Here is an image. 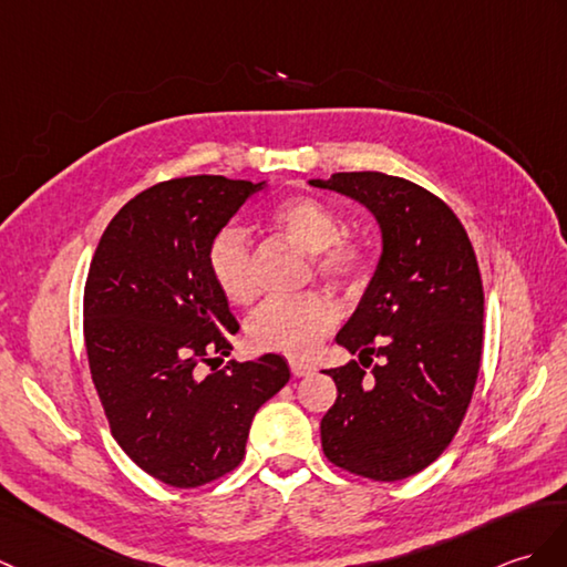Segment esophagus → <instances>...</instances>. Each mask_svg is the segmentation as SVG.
Here are the masks:
<instances>
[{
	"mask_svg": "<svg viewBox=\"0 0 567 567\" xmlns=\"http://www.w3.org/2000/svg\"><path fill=\"white\" fill-rule=\"evenodd\" d=\"M289 370H292L295 377H309L316 372V367L309 362H301V360H289Z\"/></svg>",
	"mask_w": 567,
	"mask_h": 567,
	"instance_id": "1",
	"label": "esophagus"
}]
</instances>
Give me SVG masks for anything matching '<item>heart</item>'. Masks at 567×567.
Returning a JSON list of instances; mask_svg holds the SVG:
<instances>
[{"instance_id":"1","label":"heart","mask_w":567,"mask_h":567,"mask_svg":"<svg viewBox=\"0 0 567 567\" xmlns=\"http://www.w3.org/2000/svg\"><path fill=\"white\" fill-rule=\"evenodd\" d=\"M272 224L305 251L313 254V266L323 278L360 285L374 268L370 248L343 241V224L331 207L309 195L289 197L275 207ZM207 268L221 295L236 305L251 299L254 282L248 270V244L244 231L221 229L207 248ZM338 321L333 299L323 292L268 299L248 321V338L258 350L309 358Z\"/></svg>"}]
</instances>
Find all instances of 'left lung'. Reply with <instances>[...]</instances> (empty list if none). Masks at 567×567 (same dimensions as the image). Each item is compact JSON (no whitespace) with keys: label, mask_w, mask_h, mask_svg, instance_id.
I'll use <instances>...</instances> for the list:
<instances>
[{"label":"left lung","mask_w":567,"mask_h":567,"mask_svg":"<svg viewBox=\"0 0 567 567\" xmlns=\"http://www.w3.org/2000/svg\"><path fill=\"white\" fill-rule=\"evenodd\" d=\"M309 183L364 205L381 229L377 270L336 336L360 362L326 370L338 399L321 420L323 454L354 476L401 481L446 450L471 403L483 350L478 260L452 209L411 181L352 171Z\"/></svg>","instance_id":"8db88e82"}]
</instances>
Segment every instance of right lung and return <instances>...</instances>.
<instances>
[{
  "label": "right lung",
  "mask_w": 567,
  "mask_h": 567,
  "mask_svg": "<svg viewBox=\"0 0 567 567\" xmlns=\"http://www.w3.org/2000/svg\"><path fill=\"white\" fill-rule=\"evenodd\" d=\"M266 181L188 176L133 197L109 227L84 287L89 370L115 442L150 476L197 488L239 466L258 408L287 381L280 354L227 358L239 333L207 248Z\"/></svg>",
  "instance_id": "1"
}]
</instances>
